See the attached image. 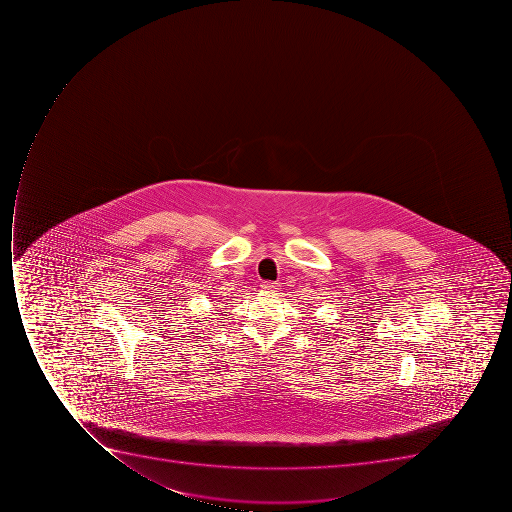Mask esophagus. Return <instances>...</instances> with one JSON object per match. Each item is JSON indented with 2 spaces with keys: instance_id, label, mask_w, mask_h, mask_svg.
Listing matches in <instances>:
<instances>
[{
  "instance_id": "1",
  "label": "esophagus",
  "mask_w": 512,
  "mask_h": 512,
  "mask_svg": "<svg viewBox=\"0 0 512 512\" xmlns=\"http://www.w3.org/2000/svg\"><path fill=\"white\" fill-rule=\"evenodd\" d=\"M261 290L266 291V293H270V291H277L278 285H277V283H274V282H262Z\"/></svg>"
}]
</instances>
